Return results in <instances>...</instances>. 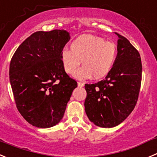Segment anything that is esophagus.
<instances>
[{
  "mask_svg": "<svg viewBox=\"0 0 157 157\" xmlns=\"http://www.w3.org/2000/svg\"><path fill=\"white\" fill-rule=\"evenodd\" d=\"M84 83L81 82H78V86H84Z\"/></svg>",
  "mask_w": 157,
  "mask_h": 157,
  "instance_id": "esophagus-1",
  "label": "esophagus"
}]
</instances>
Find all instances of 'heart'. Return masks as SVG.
<instances>
[{
	"label": "heart",
	"instance_id": "1",
	"mask_svg": "<svg viewBox=\"0 0 157 157\" xmlns=\"http://www.w3.org/2000/svg\"><path fill=\"white\" fill-rule=\"evenodd\" d=\"M116 57L114 44L93 35L77 37L70 44V50L64 48L61 52V64L67 74L74 75L81 61L83 67L77 77L82 79L91 76L96 80L105 78L112 70Z\"/></svg>",
	"mask_w": 157,
	"mask_h": 157
}]
</instances>
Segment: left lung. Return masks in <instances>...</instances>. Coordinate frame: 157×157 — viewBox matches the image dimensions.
<instances>
[{
  "label": "left lung",
  "mask_w": 157,
  "mask_h": 157,
  "mask_svg": "<svg viewBox=\"0 0 157 157\" xmlns=\"http://www.w3.org/2000/svg\"><path fill=\"white\" fill-rule=\"evenodd\" d=\"M117 54L106 78L86 84L85 110L90 121L102 128H113L134 110L142 82V61L139 51L123 36L116 33Z\"/></svg>",
  "instance_id": "obj_1"
}]
</instances>
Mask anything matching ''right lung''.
I'll return each mask as SVG.
<instances>
[{"instance_id":"1","label":"right lung","mask_w":157,"mask_h":157,"mask_svg":"<svg viewBox=\"0 0 157 157\" xmlns=\"http://www.w3.org/2000/svg\"><path fill=\"white\" fill-rule=\"evenodd\" d=\"M69 40L65 30L36 32L11 58L9 78L16 107L32 125L46 128L57 124L77 87L61 61Z\"/></svg>"}]
</instances>
